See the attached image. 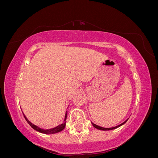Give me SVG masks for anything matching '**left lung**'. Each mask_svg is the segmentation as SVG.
I'll return each instance as SVG.
<instances>
[{
	"label": "left lung",
	"mask_w": 158,
	"mask_h": 158,
	"mask_svg": "<svg viewBox=\"0 0 158 158\" xmlns=\"http://www.w3.org/2000/svg\"><path fill=\"white\" fill-rule=\"evenodd\" d=\"M128 119H127V120H126L125 122H123V123H121V125H119L116 126V127H112V128H103V127H99V126H98V125H95V124H94V123H92L93 126H94L95 128H96L99 129V130H102V131H110V130H113V129L117 128H118V127H121V125H124V124H125V123L128 121Z\"/></svg>",
	"instance_id": "8db88e82"
}]
</instances>
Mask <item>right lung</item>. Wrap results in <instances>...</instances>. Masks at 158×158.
I'll use <instances>...</instances> for the list:
<instances>
[{"instance_id":"add662e5","label":"right lung","mask_w":158,"mask_h":158,"mask_svg":"<svg viewBox=\"0 0 158 158\" xmlns=\"http://www.w3.org/2000/svg\"><path fill=\"white\" fill-rule=\"evenodd\" d=\"M23 116H24L25 118L26 121L28 123V124L34 129V130H35L36 131H38L40 132H41V133H44V134H46V135H51V134H55V133H58L60 131H62L63 130V129L65 127V125H66V117H67V111L66 112V114H65V118H64V123L63 124H61V125L57 126L53 128H51V129H47V130H45V129H42L40 127H38L37 126L33 125V124H32L28 119L26 118V117L24 115V114H23Z\"/></svg>"}]
</instances>
